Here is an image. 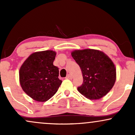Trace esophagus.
Instances as JSON below:
<instances>
[{
	"label": "esophagus",
	"instance_id": "1",
	"mask_svg": "<svg viewBox=\"0 0 135 135\" xmlns=\"http://www.w3.org/2000/svg\"><path fill=\"white\" fill-rule=\"evenodd\" d=\"M66 79H72V76L70 75V74H68V75H66Z\"/></svg>",
	"mask_w": 135,
	"mask_h": 135
}]
</instances>
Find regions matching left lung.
Here are the masks:
<instances>
[{
  "instance_id": "1",
  "label": "left lung",
  "mask_w": 135,
  "mask_h": 135,
  "mask_svg": "<svg viewBox=\"0 0 135 135\" xmlns=\"http://www.w3.org/2000/svg\"><path fill=\"white\" fill-rule=\"evenodd\" d=\"M72 56L80 66L83 83L77 88L79 92L90 100L106 95L115 84V65L103 52L86 49L74 51Z\"/></svg>"
}]
</instances>
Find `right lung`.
I'll list each match as a JSON object with an SVG mask.
<instances>
[{
    "mask_svg": "<svg viewBox=\"0 0 135 135\" xmlns=\"http://www.w3.org/2000/svg\"><path fill=\"white\" fill-rule=\"evenodd\" d=\"M56 52L44 51L32 54L20 70L23 90L37 102H46L55 95L61 84L59 69L53 65Z\"/></svg>",
    "mask_w": 135,
    "mask_h": 135,
    "instance_id": "add662e5",
    "label": "right lung"
}]
</instances>
